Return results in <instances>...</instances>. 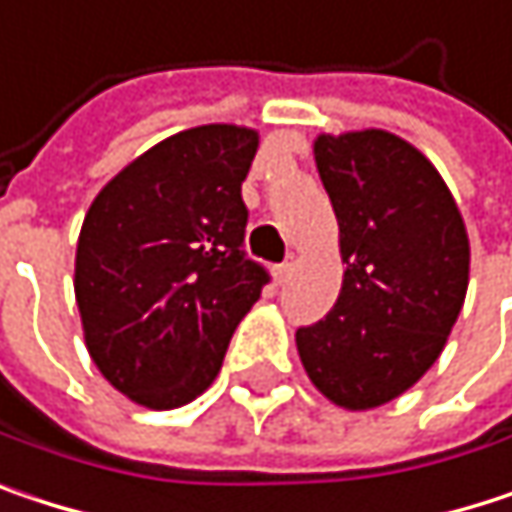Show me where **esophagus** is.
Masks as SVG:
<instances>
[{
    "instance_id": "esophagus-1",
    "label": "esophagus",
    "mask_w": 512,
    "mask_h": 512,
    "mask_svg": "<svg viewBox=\"0 0 512 512\" xmlns=\"http://www.w3.org/2000/svg\"><path fill=\"white\" fill-rule=\"evenodd\" d=\"M291 271H294V262H283V265H277V268H274V280H277L280 286H286L288 277H291Z\"/></svg>"
}]
</instances>
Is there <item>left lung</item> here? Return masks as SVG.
<instances>
[{"mask_svg":"<svg viewBox=\"0 0 512 512\" xmlns=\"http://www.w3.org/2000/svg\"><path fill=\"white\" fill-rule=\"evenodd\" d=\"M345 280L333 309L297 327L309 380L339 407L371 410L439 359L469 286V235L436 167L398 135H321Z\"/></svg>","mask_w":512,"mask_h":512,"instance_id":"1","label":"left lung"}]
</instances>
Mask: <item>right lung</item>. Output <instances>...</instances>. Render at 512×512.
Returning a JSON list of instances; mask_svg holds the SVG:
<instances>
[{"instance_id":"right-lung-1","label":"right lung","mask_w":512,"mask_h":512,"mask_svg":"<svg viewBox=\"0 0 512 512\" xmlns=\"http://www.w3.org/2000/svg\"><path fill=\"white\" fill-rule=\"evenodd\" d=\"M259 138L197 126L123 167L91 203L76 247V303L102 377L150 410L194 401L218 377L238 321L271 283L244 253Z\"/></svg>"}]
</instances>
